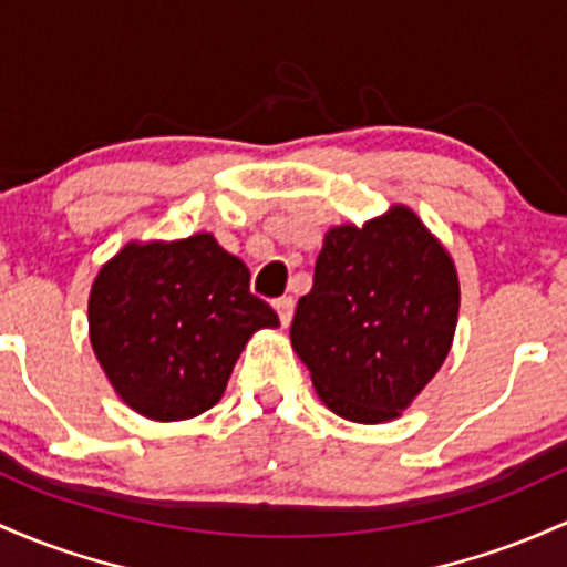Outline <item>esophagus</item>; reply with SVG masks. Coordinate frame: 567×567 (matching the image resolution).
Returning <instances> with one entry per match:
<instances>
[{
  "instance_id": "34e87169",
  "label": "esophagus",
  "mask_w": 567,
  "mask_h": 567,
  "mask_svg": "<svg viewBox=\"0 0 567 567\" xmlns=\"http://www.w3.org/2000/svg\"><path fill=\"white\" fill-rule=\"evenodd\" d=\"M293 298L290 296H282V298H277V301H274V309H277V315H279V322H282V326H290V320H293Z\"/></svg>"
}]
</instances>
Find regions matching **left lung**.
<instances>
[{"mask_svg": "<svg viewBox=\"0 0 567 567\" xmlns=\"http://www.w3.org/2000/svg\"><path fill=\"white\" fill-rule=\"evenodd\" d=\"M457 271L412 209L331 228L290 341L344 420L388 422L435 377L455 336Z\"/></svg>", "mask_w": 567, "mask_h": 567, "instance_id": "left-lung-1", "label": "left lung"}]
</instances>
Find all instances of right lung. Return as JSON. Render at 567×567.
<instances>
[{"mask_svg": "<svg viewBox=\"0 0 567 567\" xmlns=\"http://www.w3.org/2000/svg\"><path fill=\"white\" fill-rule=\"evenodd\" d=\"M91 344L134 412L174 422L220 401L236 358L279 317L250 293V271L209 234L128 245L99 271Z\"/></svg>", "mask_w": 567, "mask_h": 567, "instance_id": "right-lung-1", "label": "right lung"}]
</instances>
